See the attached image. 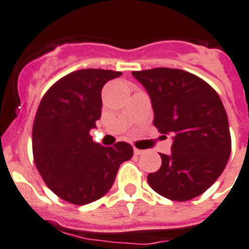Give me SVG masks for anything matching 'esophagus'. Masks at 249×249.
Returning <instances> with one entry per match:
<instances>
[{
  "instance_id": "34e87169",
  "label": "esophagus",
  "mask_w": 249,
  "mask_h": 249,
  "mask_svg": "<svg viewBox=\"0 0 249 249\" xmlns=\"http://www.w3.org/2000/svg\"><path fill=\"white\" fill-rule=\"evenodd\" d=\"M144 152L143 149H138V148H134V155H137V156H139V155H142V153Z\"/></svg>"
}]
</instances>
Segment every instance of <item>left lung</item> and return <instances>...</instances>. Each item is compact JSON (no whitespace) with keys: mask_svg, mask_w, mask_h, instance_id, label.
Wrapping results in <instances>:
<instances>
[{"mask_svg":"<svg viewBox=\"0 0 249 249\" xmlns=\"http://www.w3.org/2000/svg\"><path fill=\"white\" fill-rule=\"evenodd\" d=\"M152 102L153 125L171 133V153L147 180L171 201H189L205 193L225 169L230 152L228 115L216 90L203 79L180 69L133 71Z\"/></svg>","mask_w":249,"mask_h":249,"instance_id":"8db88e82","label":"left lung"}]
</instances>
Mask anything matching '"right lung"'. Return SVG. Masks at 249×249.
I'll return each mask as SVG.
<instances>
[{
	"mask_svg": "<svg viewBox=\"0 0 249 249\" xmlns=\"http://www.w3.org/2000/svg\"><path fill=\"white\" fill-rule=\"evenodd\" d=\"M120 71L83 69L62 76L44 93L34 118L33 159L54 195L72 205L104 197L133 147L118 142L104 147L89 130L101 118V90Z\"/></svg>",
	"mask_w": 249,
	"mask_h": 249,
	"instance_id": "add662e5",
	"label": "right lung"
}]
</instances>
